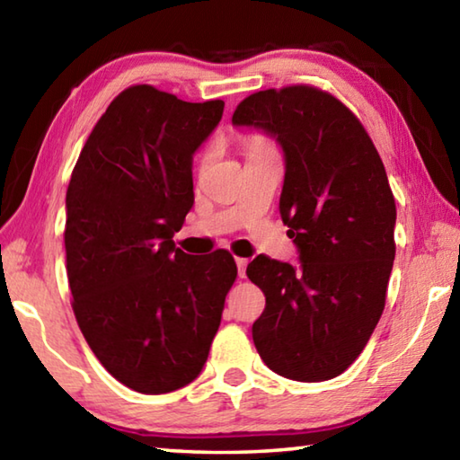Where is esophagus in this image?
I'll return each mask as SVG.
<instances>
[{
  "label": "esophagus",
  "mask_w": 460,
  "mask_h": 460,
  "mask_svg": "<svg viewBox=\"0 0 460 460\" xmlns=\"http://www.w3.org/2000/svg\"><path fill=\"white\" fill-rule=\"evenodd\" d=\"M237 263V270H239V278H245V268H247V260L245 258H235Z\"/></svg>",
  "instance_id": "1"
}]
</instances>
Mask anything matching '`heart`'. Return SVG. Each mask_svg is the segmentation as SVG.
Segmentation results:
<instances>
[{
  "mask_svg": "<svg viewBox=\"0 0 460 460\" xmlns=\"http://www.w3.org/2000/svg\"><path fill=\"white\" fill-rule=\"evenodd\" d=\"M268 146H274V144H271L266 136L253 134V136L245 137V152H253V150H260V147H268ZM207 158H208V150H202L199 154V162H205Z\"/></svg>",
  "mask_w": 460,
  "mask_h": 460,
  "instance_id": "1",
  "label": "heart"
}]
</instances>
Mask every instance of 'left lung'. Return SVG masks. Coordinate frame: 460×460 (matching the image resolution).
<instances>
[{"label":"left lung","instance_id":"8db88e82","mask_svg":"<svg viewBox=\"0 0 460 460\" xmlns=\"http://www.w3.org/2000/svg\"><path fill=\"white\" fill-rule=\"evenodd\" d=\"M235 126L276 136L286 154L279 213L300 266L258 255L247 278L266 296L253 323L263 363L296 381L341 376L367 345L395 258V200L359 118L313 84L245 97Z\"/></svg>","mask_w":460,"mask_h":460}]
</instances>
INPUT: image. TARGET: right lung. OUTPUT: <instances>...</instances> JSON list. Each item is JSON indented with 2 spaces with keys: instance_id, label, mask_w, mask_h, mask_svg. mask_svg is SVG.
Returning a JSON list of instances; mask_svg holds the SVG:
<instances>
[{
  "instance_id": "obj_1",
  "label": "right lung",
  "mask_w": 460,
  "mask_h": 460,
  "mask_svg": "<svg viewBox=\"0 0 460 460\" xmlns=\"http://www.w3.org/2000/svg\"><path fill=\"white\" fill-rule=\"evenodd\" d=\"M223 107L131 84L95 123L68 182L75 318L101 365L139 394L199 376L237 278L227 249L199 258L172 241L194 202L192 154Z\"/></svg>"
}]
</instances>
